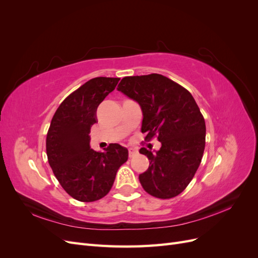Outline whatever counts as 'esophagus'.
Wrapping results in <instances>:
<instances>
[{
	"mask_svg": "<svg viewBox=\"0 0 258 258\" xmlns=\"http://www.w3.org/2000/svg\"><path fill=\"white\" fill-rule=\"evenodd\" d=\"M138 154V151L136 150V148H129V157H134V156H136Z\"/></svg>",
	"mask_w": 258,
	"mask_h": 258,
	"instance_id": "esophagus-1",
	"label": "esophagus"
}]
</instances>
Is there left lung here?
I'll use <instances>...</instances> for the list:
<instances>
[{"label": "left lung", "instance_id": "left-lung-1", "mask_svg": "<svg viewBox=\"0 0 258 258\" xmlns=\"http://www.w3.org/2000/svg\"><path fill=\"white\" fill-rule=\"evenodd\" d=\"M117 90L141 107L145 140L157 136L161 143L155 153L140 150L150 160L140 183L156 198L177 196L190 183L205 151L206 122L196 101L181 85L155 73L123 77Z\"/></svg>", "mask_w": 258, "mask_h": 258}]
</instances>
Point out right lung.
<instances>
[{
    "label": "right lung",
    "instance_id": "add662e5",
    "mask_svg": "<svg viewBox=\"0 0 258 258\" xmlns=\"http://www.w3.org/2000/svg\"><path fill=\"white\" fill-rule=\"evenodd\" d=\"M118 77H95L72 92L54 113L46 138L48 162L63 189L74 199L91 202L111 190L128 150L117 143L103 153L90 148V128L97 108L112 92Z\"/></svg>",
    "mask_w": 258,
    "mask_h": 258
}]
</instances>
